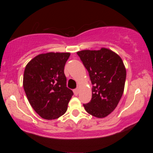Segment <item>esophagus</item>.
Wrapping results in <instances>:
<instances>
[{"label": "esophagus", "instance_id": "34e87169", "mask_svg": "<svg viewBox=\"0 0 153 153\" xmlns=\"http://www.w3.org/2000/svg\"><path fill=\"white\" fill-rule=\"evenodd\" d=\"M73 92H74V94L75 95V96H77L79 94V90L78 88H75L73 90Z\"/></svg>", "mask_w": 153, "mask_h": 153}]
</instances>
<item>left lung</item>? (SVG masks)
Segmentation results:
<instances>
[{"label": "left lung", "instance_id": "1", "mask_svg": "<svg viewBox=\"0 0 153 153\" xmlns=\"http://www.w3.org/2000/svg\"><path fill=\"white\" fill-rule=\"evenodd\" d=\"M88 72L92 83V98L83 104L88 114L103 118L117 106L124 92L126 69L117 54L106 48L77 52Z\"/></svg>", "mask_w": 153, "mask_h": 153}]
</instances>
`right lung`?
Segmentation results:
<instances>
[{
  "instance_id": "add662e5",
  "label": "right lung",
  "mask_w": 153,
  "mask_h": 153,
  "mask_svg": "<svg viewBox=\"0 0 153 153\" xmlns=\"http://www.w3.org/2000/svg\"><path fill=\"white\" fill-rule=\"evenodd\" d=\"M70 55L68 52L41 54L26 65L24 89L31 106L42 118L57 119L68 109L73 92L67 87L64 68Z\"/></svg>"
}]
</instances>
